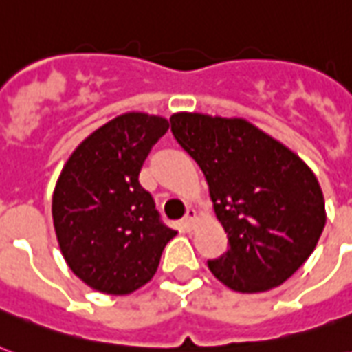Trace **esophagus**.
<instances>
[{"label":"esophagus","instance_id":"obj_1","mask_svg":"<svg viewBox=\"0 0 352 352\" xmlns=\"http://www.w3.org/2000/svg\"><path fill=\"white\" fill-rule=\"evenodd\" d=\"M195 221H197V212L193 208H188L186 215H184V219H182V226H184L186 230H193Z\"/></svg>","mask_w":352,"mask_h":352}]
</instances>
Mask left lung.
Here are the masks:
<instances>
[{
    "label": "left lung",
    "mask_w": 352,
    "mask_h": 352,
    "mask_svg": "<svg viewBox=\"0 0 352 352\" xmlns=\"http://www.w3.org/2000/svg\"><path fill=\"white\" fill-rule=\"evenodd\" d=\"M171 133L208 182L228 250L210 259L237 292L278 287L309 259L325 226V203L303 160L241 118L177 113Z\"/></svg>",
    "instance_id": "obj_1"
}]
</instances>
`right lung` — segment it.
I'll use <instances>...</instances> for the list:
<instances>
[{
	"mask_svg": "<svg viewBox=\"0 0 352 352\" xmlns=\"http://www.w3.org/2000/svg\"><path fill=\"white\" fill-rule=\"evenodd\" d=\"M168 120L126 113L85 138L63 166L52 195V221L65 261L84 283L122 296L153 278L168 241L148 190L144 160Z\"/></svg>",
	"mask_w": 352,
	"mask_h": 352,
	"instance_id": "add662e5",
	"label": "right lung"
}]
</instances>
